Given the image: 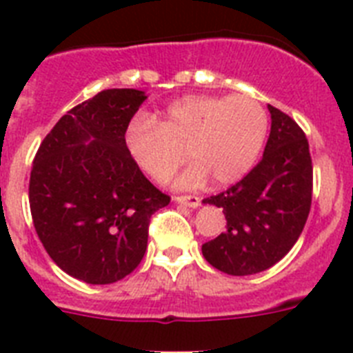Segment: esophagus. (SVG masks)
<instances>
[{
	"label": "esophagus",
	"instance_id": "1",
	"mask_svg": "<svg viewBox=\"0 0 353 353\" xmlns=\"http://www.w3.org/2000/svg\"><path fill=\"white\" fill-rule=\"evenodd\" d=\"M172 199L176 201L177 204H185L188 208H197V206H201V199L197 195H174Z\"/></svg>",
	"mask_w": 353,
	"mask_h": 353
}]
</instances>
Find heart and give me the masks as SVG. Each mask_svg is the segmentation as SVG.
Here are the masks:
<instances>
[{"instance_id":"obj_1","label":"heart","mask_w":353,"mask_h":353,"mask_svg":"<svg viewBox=\"0 0 353 353\" xmlns=\"http://www.w3.org/2000/svg\"><path fill=\"white\" fill-rule=\"evenodd\" d=\"M265 134L268 112L250 94H192L172 103L158 121L132 118L123 143L136 167L156 183L170 181L186 152L194 163L179 185H197L210 176L224 186L251 170Z\"/></svg>"}]
</instances>
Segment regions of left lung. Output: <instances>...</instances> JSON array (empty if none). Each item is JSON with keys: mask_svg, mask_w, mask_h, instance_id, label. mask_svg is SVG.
Masks as SVG:
<instances>
[{"mask_svg": "<svg viewBox=\"0 0 353 353\" xmlns=\"http://www.w3.org/2000/svg\"><path fill=\"white\" fill-rule=\"evenodd\" d=\"M271 132L263 156L241 181L206 197L226 215V232L203 244L219 271L248 276L285 256L303 232L312 203L309 141L289 114L269 105Z\"/></svg>", "mask_w": 353, "mask_h": 353, "instance_id": "8db88e82", "label": "left lung"}]
</instances>
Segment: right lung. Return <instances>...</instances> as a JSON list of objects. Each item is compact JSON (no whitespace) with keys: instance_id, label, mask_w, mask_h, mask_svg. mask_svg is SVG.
<instances>
[{"instance_id":"add662e5","label":"right lung","mask_w":353,"mask_h":353,"mask_svg":"<svg viewBox=\"0 0 353 353\" xmlns=\"http://www.w3.org/2000/svg\"><path fill=\"white\" fill-rule=\"evenodd\" d=\"M147 99L103 90L53 125L32 165L28 199L35 232L70 276L114 283L143 259L154 212L170 197L136 167L123 132Z\"/></svg>"}]
</instances>
